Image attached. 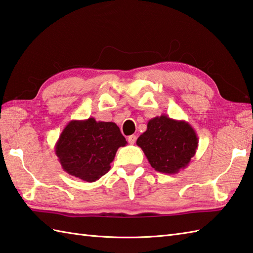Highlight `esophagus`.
<instances>
[{"instance_id": "obj_1", "label": "esophagus", "mask_w": 253, "mask_h": 253, "mask_svg": "<svg viewBox=\"0 0 253 253\" xmlns=\"http://www.w3.org/2000/svg\"><path fill=\"white\" fill-rule=\"evenodd\" d=\"M127 142L130 143V144H134V143H135V142H136V135H134V134H133V135L128 136V137H127Z\"/></svg>"}]
</instances>
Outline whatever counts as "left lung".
<instances>
[{
  "mask_svg": "<svg viewBox=\"0 0 253 253\" xmlns=\"http://www.w3.org/2000/svg\"><path fill=\"white\" fill-rule=\"evenodd\" d=\"M198 144L197 133L189 122L166 115L149 120L146 131L136 141L151 166L168 174L178 173L188 166L197 153Z\"/></svg>",
  "mask_w": 253,
  "mask_h": 253,
  "instance_id": "obj_1",
  "label": "left lung"
}]
</instances>
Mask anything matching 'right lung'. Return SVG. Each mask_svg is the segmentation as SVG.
I'll return each mask as SVG.
<instances>
[{
  "label": "right lung",
  "instance_id": "right-lung-1",
  "mask_svg": "<svg viewBox=\"0 0 253 253\" xmlns=\"http://www.w3.org/2000/svg\"><path fill=\"white\" fill-rule=\"evenodd\" d=\"M127 142L113 122L72 120L60 134L54 151L64 171L86 182L106 174L119 147Z\"/></svg>",
  "mask_w": 253,
  "mask_h": 253
}]
</instances>
